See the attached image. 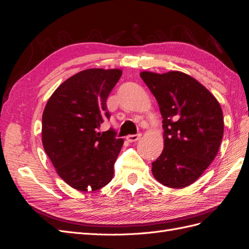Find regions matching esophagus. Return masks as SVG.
<instances>
[{
	"instance_id": "esophagus-1",
	"label": "esophagus",
	"mask_w": 249,
	"mask_h": 249,
	"mask_svg": "<svg viewBox=\"0 0 249 249\" xmlns=\"http://www.w3.org/2000/svg\"><path fill=\"white\" fill-rule=\"evenodd\" d=\"M140 138H141V134L128 135L127 137H126V139H127V141H129V142H136V141H138Z\"/></svg>"
}]
</instances>
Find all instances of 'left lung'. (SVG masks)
<instances>
[{
  "label": "left lung",
  "mask_w": 249,
  "mask_h": 249,
  "mask_svg": "<svg viewBox=\"0 0 249 249\" xmlns=\"http://www.w3.org/2000/svg\"><path fill=\"white\" fill-rule=\"evenodd\" d=\"M162 116L163 150L153 176L170 188H184L202 176L219 150L224 115L218 100L192 76L172 71H141Z\"/></svg>",
  "instance_id": "1"
}]
</instances>
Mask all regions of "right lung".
I'll use <instances>...</instances> for the list:
<instances>
[{
	"instance_id": "obj_1",
	"label": "right lung",
	"mask_w": 249,
	"mask_h": 249,
	"mask_svg": "<svg viewBox=\"0 0 249 249\" xmlns=\"http://www.w3.org/2000/svg\"><path fill=\"white\" fill-rule=\"evenodd\" d=\"M121 76L118 68L79 71L60 84L44 109L45 152L63 181L80 192H95L113 178L124 140L113 129H98L110 118L106 100Z\"/></svg>"
}]
</instances>
